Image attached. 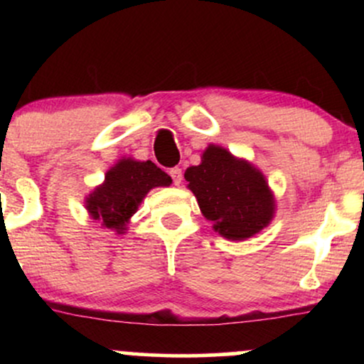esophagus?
I'll return each instance as SVG.
<instances>
[{
	"label": "esophagus",
	"instance_id": "1",
	"mask_svg": "<svg viewBox=\"0 0 364 364\" xmlns=\"http://www.w3.org/2000/svg\"><path fill=\"white\" fill-rule=\"evenodd\" d=\"M169 174H171V178H173L174 185H181V181H183V171L181 169L173 168L169 171Z\"/></svg>",
	"mask_w": 364,
	"mask_h": 364
}]
</instances>
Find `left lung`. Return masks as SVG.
I'll return each instance as SVG.
<instances>
[{
    "label": "left lung",
    "mask_w": 364,
    "mask_h": 364,
    "mask_svg": "<svg viewBox=\"0 0 364 364\" xmlns=\"http://www.w3.org/2000/svg\"><path fill=\"white\" fill-rule=\"evenodd\" d=\"M185 178L202 214L228 240L257 235L272 219L274 200L265 178L223 147L210 145L202 164L188 168Z\"/></svg>",
    "instance_id": "8db88e82"
}]
</instances>
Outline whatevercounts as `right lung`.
Wrapping results in <instances>:
<instances>
[{
    "label": "right lung",
    "instance_id": "obj_1",
    "mask_svg": "<svg viewBox=\"0 0 364 364\" xmlns=\"http://www.w3.org/2000/svg\"><path fill=\"white\" fill-rule=\"evenodd\" d=\"M171 181L173 179L152 161L123 159L107 171L102 185L95 188L87 198V210L92 219L101 220L102 225L121 232L149 190L169 186Z\"/></svg>",
    "mask_w": 364,
    "mask_h": 364
}]
</instances>
